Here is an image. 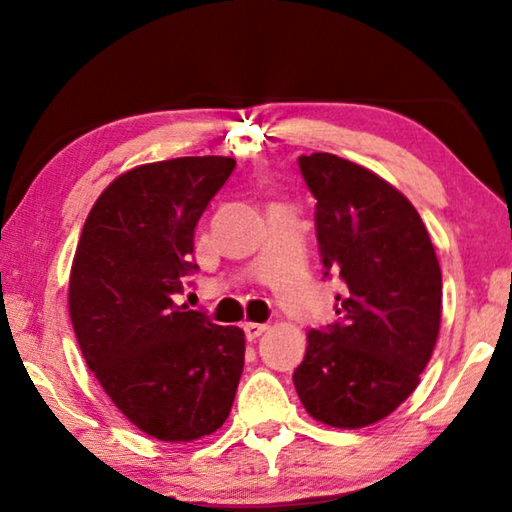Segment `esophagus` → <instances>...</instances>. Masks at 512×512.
<instances>
[{
    "mask_svg": "<svg viewBox=\"0 0 512 512\" xmlns=\"http://www.w3.org/2000/svg\"><path fill=\"white\" fill-rule=\"evenodd\" d=\"M268 329L266 323H244V332H246V339L248 341H255L257 336H262Z\"/></svg>",
    "mask_w": 512,
    "mask_h": 512,
    "instance_id": "34e87169",
    "label": "esophagus"
}]
</instances>
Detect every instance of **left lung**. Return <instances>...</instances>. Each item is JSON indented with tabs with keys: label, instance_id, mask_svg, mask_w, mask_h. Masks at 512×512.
Returning <instances> with one entry per match:
<instances>
[{
	"label": "left lung",
	"instance_id": "1",
	"mask_svg": "<svg viewBox=\"0 0 512 512\" xmlns=\"http://www.w3.org/2000/svg\"><path fill=\"white\" fill-rule=\"evenodd\" d=\"M298 164L316 198L320 257L345 289L334 307L339 323L307 334L293 384L314 420L361 429L418 388L438 341L443 275L400 189L332 153L300 155Z\"/></svg>",
	"mask_w": 512,
	"mask_h": 512
}]
</instances>
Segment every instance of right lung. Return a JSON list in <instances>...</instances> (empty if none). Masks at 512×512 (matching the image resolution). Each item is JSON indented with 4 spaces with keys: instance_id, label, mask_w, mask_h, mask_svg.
Segmentation results:
<instances>
[{
    "instance_id": "add662e5",
    "label": "right lung",
    "mask_w": 512,
    "mask_h": 512,
    "mask_svg": "<svg viewBox=\"0 0 512 512\" xmlns=\"http://www.w3.org/2000/svg\"><path fill=\"white\" fill-rule=\"evenodd\" d=\"M235 169L223 155L140 164L103 189L69 273V318L112 404L146 436L192 443L228 420L246 336L176 305L194 228Z\"/></svg>"
}]
</instances>
